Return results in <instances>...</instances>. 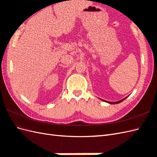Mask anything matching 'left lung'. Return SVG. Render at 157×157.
<instances>
[{
  "label": "left lung",
  "instance_id": "8db88e82",
  "mask_svg": "<svg viewBox=\"0 0 157 157\" xmlns=\"http://www.w3.org/2000/svg\"><path fill=\"white\" fill-rule=\"evenodd\" d=\"M126 98H124V99H122V100H121V101H116V102H108L109 103H111V104H116V103H120V102H121L122 101H124L125 99ZM106 102H107V101H106Z\"/></svg>",
  "mask_w": 157,
  "mask_h": 157
}]
</instances>
